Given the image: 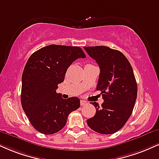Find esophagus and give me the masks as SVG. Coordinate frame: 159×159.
<instances>
[{
	"label": "esophagus",
	"instance_id": "1",
	"mask_svg": "<svg viewBox=\"0 0 159 159\" xmlns=\"http://www.w3.org/2000/svg\"><path fill=\"white\" fill-rule=\"evenodd\" d=\"M87 104V101H84V100H81V106H86V105Z\"/></svg>",
	"mask_w": 159,
	"mask_h": 159
}]
</instances>
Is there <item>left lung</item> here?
<instances>
[{
	"instance_id": "1",
	"label": "left lung",
	"mask_w": 159,
	"mask_h": 159,
	"mask_svg": "<svg viewBox=\"0 0 159 159\" xmlns=\"http://www.w3.org/2000/svg\"><path fill=\"white\" fill-rule=\"evenodd\" d=\"M100 67L96 89L104 103H98L96 112L87 123L93 130L112 134L124 127L130 117L137 98V83L133 68L123 53L104 46L84 47Z\"/></svg>"
}]
</instances>
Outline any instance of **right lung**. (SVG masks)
<instances>
[{
    "instance_id": "right-lung-1",
    "label": "right lung",
    "mask_w": 159,
    "mask_h": 159,
    "mask_svg": "<svg viewBox=\"0 0 159 159\" xmlns=\"http://www.w3.org/2000/svg\"><path fill=\"white\" fill-rule=\"evenodd\" d=\"M86 58L78 47L51 44L32 53L22 75L20 100L23 110L36 130L45 135L58 133L68 116L80 107V99H63L56 93L69 66Z\"/></svg>"
}]
</instances>
